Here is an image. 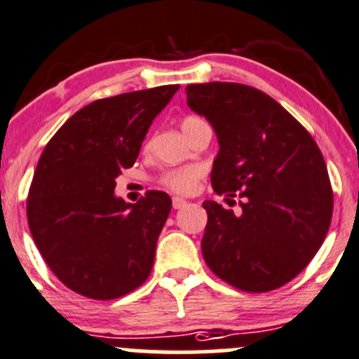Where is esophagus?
I'll list each match as a JSON object with an SVG mask.
<instances>
[{
	"label": "esophagus",
	"instance_id": "1",
	"mask_svg": "<svg viewBox=\"0 0 359 359\" xmlns=\"http://www.w3.org/2000/svg\"><path fill=\"white\" fill-rule=\"evenodd\" d=\"M172 205H173V208L175 210H180V208H184V206L187 205V201L184 200V198H179V196H175L172 200Z\"/></svg>",
	"mask_w": 359,
	"mask_h": 359
}]
</instances>
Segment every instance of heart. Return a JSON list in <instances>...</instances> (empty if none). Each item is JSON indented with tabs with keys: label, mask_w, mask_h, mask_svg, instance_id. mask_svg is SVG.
<instances>
[{
	"label": "heart",
	"mask_w": 359,
	"mask_h": 359,
	"mask_svg": "<svg viewBox=\"0 0 359 359\" xmlns=\"http://www.w3.org/2000/svg\"><path fill=\"white\" fill-rule=\"evenodd\" d=\"M196 119L198 118H186L184 119L182 126L189 125V123L196 121ZM201 175H203V170L200 166L189 165V166H184V168H177V170H170V172H166L165 175H163L161 182L163 186L175 191V193L187 194V193H193L198 180L201 179Z\"/></svg>",
	"instance_id": "1"
}]
</instances>
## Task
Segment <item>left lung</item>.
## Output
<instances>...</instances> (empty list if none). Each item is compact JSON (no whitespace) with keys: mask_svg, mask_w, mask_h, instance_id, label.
Segmentation results:
<instances>
[{"mask_svg":"<svg viewBox=\"0 0 359 359\" xmlns=\"http://www.w3.org/2000/svg\"><path fill=\"white\" fill-rule=\"evenodd\" d=\"M187 106L215 130L213 191L243 198L241 213L205 201L206 266L243 292L293 280L323 245L334 210L320 147L285 107L240 83L187 85Z\"/></svg>","mask_w":359,"mask_h":359,"instance_id":"1","label":"left lung"}]
</instances>
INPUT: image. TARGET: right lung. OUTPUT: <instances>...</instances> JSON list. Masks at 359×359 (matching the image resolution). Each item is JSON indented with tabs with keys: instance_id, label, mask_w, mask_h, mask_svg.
<instances>
[{
	"instance_id": "right-lung-1",
	"label": "right lung",
	"mask_w": 359,
	"mask_h": 359,
	"mask_svg": "<svg viewBox=\"0 0 359 359\" xmlns=\"http://www.w3.org/2000/svg\"><path fill=\"white\" fill-rule=\"evenodd\" d=\"M179 88L165 85L95 100L46 144L29 189L27 222L45 262L72 292L118 299L149 276L172 200L149 191L130 205L114 187Z\"/></svg>"
}]
</instances>
